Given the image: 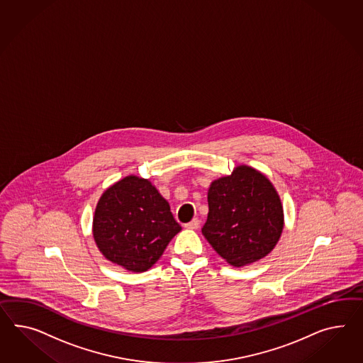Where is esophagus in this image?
<instances>
[{
  "instance_id": "esophagus-1",
  "label": "esophagus",
  "mask_w": 363,
  "mask_h": 363,
  "mask_svg": "<svg viewBox=\"0 0 363 363\" xmlns=\"http://www.w3.org/2000/svg\"><path fill=\"white\" fill-rule=\"evenodd\" d=\"M184 228H186V229H199L200 228V220L194 218L191 223H186Z\"/></svg>"
}]
</instances>
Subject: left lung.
<instances>
[{
	"instance_id": "left-lung-1",
	"label": "left lung",
	"mask_w": 363,
	"mask_h": 363,
	"mask_svg": "<svg viewBox=\"0 0 363 363\" xmlns=\"http://www.w3.org/2000/svg\"><path fill=\"white\" fill-rule=\"evenodd\" d=\"M209 213L201 232L216 252L233 267L269 255L284 228L279 195L269 177L241 164L208 189Z\"/></svg>"
}]
</instances>
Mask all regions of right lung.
<instances>
[{
    "instance_id": "add662e5",
    "label": "right lung",
    "mask_w": 363,
    "mask_h": 363,
    "mask_svg": "<svg viewBox=\"0 0 363 363\" xmlns=\"http://www.w3.org/2000/svg\"><path fill=\"white\" fill-rule=\"evenodd\" d=\"M180 230L167 200L149 179L135 175L104 191L92 223L100 252L131 272L151 269Z\"/></svg>"
}]
</instances>
